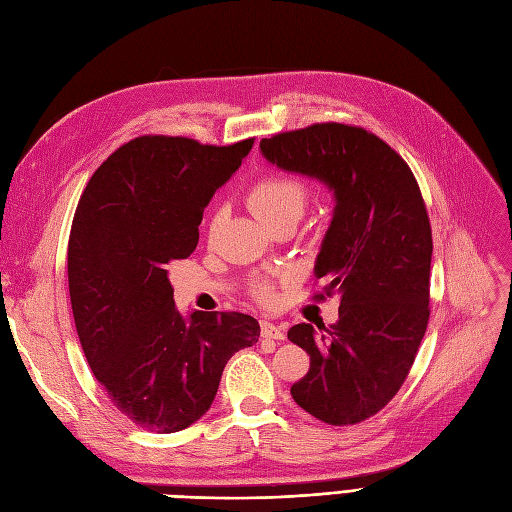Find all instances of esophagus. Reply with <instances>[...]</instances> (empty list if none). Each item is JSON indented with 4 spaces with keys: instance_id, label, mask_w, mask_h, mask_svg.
Wrapping results in <instances>:
<instances>
[{
    "instance_id": "1",
    "label": "esophagus",
    "mask_w": 512,
    "mask_h": 512,
    "mask_svg": "<svg viewBox=\"0 0 512 512\" xmlns=\"http://www.w3.org/2000/svg\"><path fill=\"white\" fill-rule=\"evenodd\" d=\"M260 335L265 339H277V342L284 339V331L280 327H275L273 322H262L260 324Z\"/></svg>"
}]
</instances>
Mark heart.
Instances as JSON below:
<instances>
[{
  "mask_svg": "<svg viewBox=\"0 0 512 512\" xmlns=\"http://www.w3.org/2000/svg\"><path fill=\"white\" fill-rule=\"evenodd\" d=\"M307 188L305 183L290 175H273L258 181L247 194V205L258 215V218L269 224L271 220L282 218V215H299L307 205ZM265 297L267 288H260Z\"/></svg>",
  "mask_w": 512,
  "mask_h": 512,
  "instance_id": "heart-1",
  "label": "heart"
}]
</instances>
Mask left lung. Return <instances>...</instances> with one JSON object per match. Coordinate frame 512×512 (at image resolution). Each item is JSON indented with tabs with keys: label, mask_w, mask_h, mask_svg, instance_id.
Listing matches in <instances>:
<instances>
[{
	"label": "left lung",
	"mask_w": 512,
	"mask_h": 512,
	"mask_svg": "<svg viewBox=\"0 0 512 512\" xmlns=\"http://www.w3.org/2000/svg\"><path fill=\"white\" fill-rule=\"evenodd\" d=\"M260 153L320 181L335 203L314 275L337 290L339 318L288 331L309 354L290 395L329 425L361 423L395 397L427 329L433 243L421 190L389 145L344 123L262 138Z\"/></svg>",
	"instance_id": "obj_1"
}]
</instances>
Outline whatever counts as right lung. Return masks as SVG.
<instances>
[{
  "label": "right lung",
  "instance_id": "1",
  "mask_svg": "<svg viewBox=\"0 0 512 512\" xmlns=\"http://www.w3.org/2000/svg\"><path fill=\"white\" fill-rule=\"evenodd\" d=\"M252 145L134 138L96 170L76 207L68 243L76 333L113 404L149 431L196 423L230 356L260 337L247 314H181L168 282V265L196 250L205 207Z\"/></svg>",
  "mask_w": 512,
  "mask_h": 512
}]
</instances>
